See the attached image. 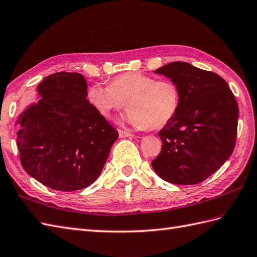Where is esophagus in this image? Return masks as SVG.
<instances>
[{
  "mask_svg": "<svg viewBox=\"0 0 257 257\" xmlns=\"http://www.w3.org/2000/svg\"><path fill=\"white\" fill-rule=\"evenodd\" d=\"M118 134H119V137H120V138L133 137V134H131L130 131H128V130H122V129H119V130H118Z\"/></svg>",
  "mask_w": 257,
  "mask_h": 257,
  "instance_id": "34e87169",
  "label": "esophagus"
}]
</instances>
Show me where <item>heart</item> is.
Here are the masks:
<instances>
[{"label": "heart", "instance_id": "heart-1", "mask_svg": "<svg viewBox=\"0 0 257 257\" xmlns=\"http://www.w3.org/2000/svg\"><path fill=\"white\" fill-rule=\"evenodd\" d=\"M88 102L104 118L130 108L126 120L138 129L162 128L176 116L180 104L179 87L172 80H156L141 72H126L113 78L107 87L93 84Z\"/></svg>", "mask_w": 257, "mask_h": 257}]
</instances>
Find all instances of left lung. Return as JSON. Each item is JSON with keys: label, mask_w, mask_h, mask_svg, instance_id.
Masks as SVG:
<instances>
[{"label": "left lung", "mask_w": 257, "mask_h": 257, "mask_svg": "<svg viewBox=\"0 0 257 257\" xmlns=\"http://www.w3.org/2000/svg\"><path fill=\"white\" fill-rule=\"evenodd\" d=\"M180 90L176 116L159 136L162 151L152 167L165 181L196 185L216 173L235 146L239 107L228 83L213 71L185 62L154 70Z\"/></svg>", "instance_id": "1"}]
</instances>
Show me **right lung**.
Masks as SVG:
<instances>
[{"mask_svg":"<svg viewBox=\"0 0 257 257\" xmlns=\"http://www.w3.org/2000/svg\"><path fill=\"white\" fill-rule=\"evenodd\" d=\"M78 72L38 84L41 98L19 116L17 147L26 173L57 191L89 187L100 176L118 131L91 106Z\"/></svg>","mask_w":257,"mask_h":257,"instance_id":"add662e5","label":"right lung"}]
</instances>
